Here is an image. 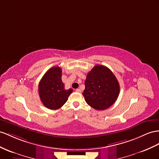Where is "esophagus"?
<instances>
[{"instance_id":"obj_1","label":"esophagus","mask_w":159,"mask_h":159,"mask_svg":"<svg viewBox=\"0 0 159 159\" xmlns=\"http://www.w3.org/2000/svg\"><path fill=\"white\" fill-rule=\"evenodd\" d=\"M76 92H77V93H81V90L80 89H76Z\"/></svg>"}]
</instances>
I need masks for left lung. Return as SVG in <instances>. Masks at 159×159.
Listing matches in <instances>:
<instances>
[{
    "label": "left lung",
    "instance_id": "obj_1",
    "mask_svg": "<svg viewBox=\"0 0 159 159\" xmlns=\"http://www.w3.org/2000/svg\"><path fill=\"white\" fill-rule=\"evenodd\" d=\"M83 95L88 105L97 110H105L116 102L120 93V84L109 69L96 65L89 72L84 82Z\"/></svg>",
    "mask_w": 159,
    "mask_h": 159
}]
</instances>
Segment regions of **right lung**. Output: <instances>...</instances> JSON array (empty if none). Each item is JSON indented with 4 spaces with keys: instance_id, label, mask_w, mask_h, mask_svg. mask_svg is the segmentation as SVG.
I'll list each match as a JSON object with an SVG mask.
<instances>
[{
    "instance_id": "obj_1",
    "label": "right lung",
    "mask_w": 159,
    "mask_h": 159,
    "mask_svg": "<svg viewBox=\"0 0 159 159\" xmlns=\"http://www.w3.org/2000/svg\"><path fill=\"white\" fill-rule=\"evenodd\" d=\"M40 99L45 107L55 110L66 102L72 89L66 90L62 81V69L54 66L49 69L41 79L38 86Z\"/></svg>"
}]
</instances>
